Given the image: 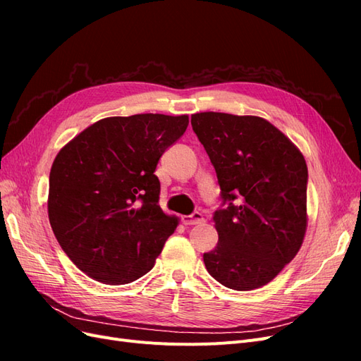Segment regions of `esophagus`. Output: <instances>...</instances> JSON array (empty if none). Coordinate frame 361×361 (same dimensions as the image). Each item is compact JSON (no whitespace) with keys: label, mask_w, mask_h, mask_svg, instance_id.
I'll return each mask as SVG.
<instances>
[{"label":"esophagus","mask_w":361,"mask_h":361,"mask_svg":"<svg viewBox=\"0 0 361 361\" xmlns=\"http://www.w3.org/2000/svg\"><path fill=\"white\" fill-rule=\"evenodd\" d=\"M204 221V218L200 212H192L191 215H183L182 216V223L185 226H194V224H200Z\"/></svg>","instance_id":"34e87169"}]
</instances>
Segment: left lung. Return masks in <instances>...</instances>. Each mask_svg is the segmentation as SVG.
I'll use <instances>...</instances> for the list:
<instances>
[{
	"label": "left lung",
	"mask_w": 361,
	"mask_h": 361,
	"mask_svg": "<svg viewBox=\"0 0 361 361\" xmlns=\"http://www.w3.org/2000/svg\"><path fill=\"white\" fill-rule=\"evenodd\" d=\"M192 130L220 183L218 244L203 262L223 286L267 285L297 256L307 227L309 173L301 152L268 120L197 113Z\"/></svg>",
	"instance_id": "1"
}]
</instances>
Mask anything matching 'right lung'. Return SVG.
<instances>
[{
  "label": "right lung",
  "mask_w": 361,
  "mask_h": 361,
  "mask_svg": "<svg viewBox=\"0 0 361 361\" xmlns=\"http://www.w3.org/2000/svg\"><path fill=\"white\" fill-rule=\"evenodd\" d=\"M188 123V116L106 117L54 159L48 195L52 232L93 280L126 285L154 268L178 226V218L158 204L155 169Z\"/></svg>",
  "instance_id": "obj_1"
}]
</instances>
